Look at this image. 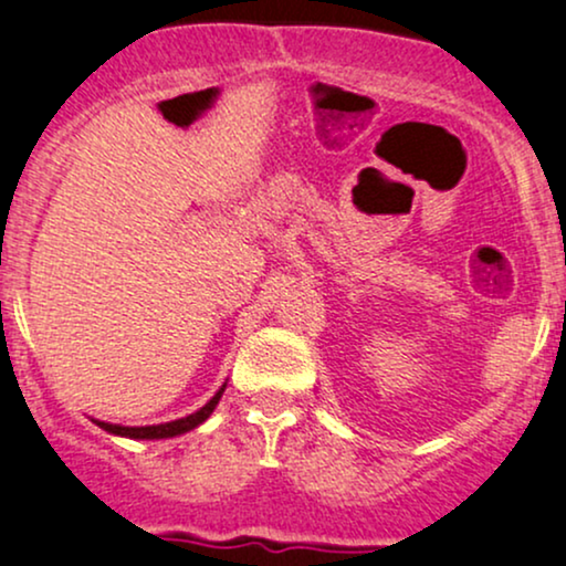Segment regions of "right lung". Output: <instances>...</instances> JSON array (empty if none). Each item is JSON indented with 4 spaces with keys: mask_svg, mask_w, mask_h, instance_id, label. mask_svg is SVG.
Returning <instances> with one entry per match:
<instances>
[{
    "mask_svg": "<svg viewBox=\"0 0 566 566\" xmlns=\"http://www.w3.org/2000/svg\"><path fill=\"white\" fill-rule=\"evenodd\" d=\"M226 386L220 388V391L212 396L210 401H207L205 407L197 409L193 415H188V418H180V420H172V423H161V426H140V428H129V426H114V423H97L103 428V431L108 433H116V437H127V439H170V437H180V433L191 431V428H197L199 423H205L207 418L212 415V409L218 407L220 396H223Z\"/></svg>",
    "mask_w": 566,
    "mask_h": 566,
    "instance_id": "1",
    "label": "right lung"
}]
</instances>
